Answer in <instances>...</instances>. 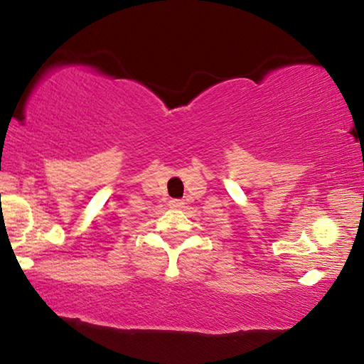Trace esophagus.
I'll return each mask as SVG.
<instances>
[{
  "label": "esophagus",
  "instance_id": "obj_1",
  "mask_svg": "<svg viewBox=\"0 0 364 364\" xmlns=\"http://www.w3.org/2000/svg\"><path fill=\"white\" fill-rule=\"evenodd\" d=\"M170 207H173V208H183V207H184V202L180 200V199H173V200H170Z\"/></svg>",
  "mask_w": 364,
  "mask_h": 364
}]
</instances>
